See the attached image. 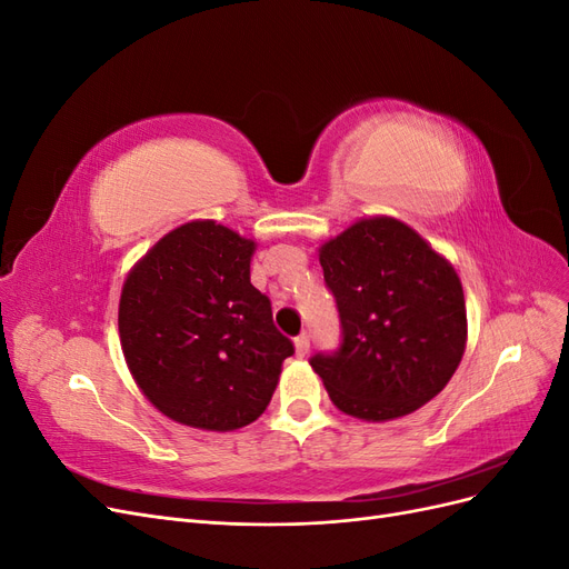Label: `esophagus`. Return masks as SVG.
Instances as JSON below:
<instances>
[{
  "mask_svg": "<svg viewBox=\"0 0 569 569\" xmlns=\"http://www.w3.org/2000/svg\"><path fill=\"white\" fill-rule=\"evenodd\" d=\"M295 349H297V356L303 358V356L308 353V349H311V337H308V335H299V337L295 339Z\"/></svg>",
  "mask_w": 569,
  "mask_h": 569,
  "instance_id": "1",
  "label": "esophagus"
}]
</instances>
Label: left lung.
<instances>
[{
  "label": "left lung",
  "instance_id": "1",
  "mask_svg": "<svg viewBox=\"0 0 569 569\" xmlns=\"http://www.w3.org/2000/svg\"><path fill=\"white\" fill-rule=\"evenodd\" d=\"M341 320V347L311 368L351 418L410 416L449 385L468 343L456 268L406 222L358 218L318 249Z\"/></svg>",
  "mask_w": 569,
  "mask_h": 569
}]
</instances>
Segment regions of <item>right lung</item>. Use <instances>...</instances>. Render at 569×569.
<instances>
[{"label":"right lung","instance_id":"add662e5","mask_svg":"<svg viewBox=\"0 0 569 569\" xmlns=\"http://www.w3.org/2000/svg\"><path fill=\"white\" fill-rule=\"evenodd\" d=\"M253 239L216 220L170 230L137 261L118 301L128 370L166 418L209 432L268 408L295 347L249 278Z\"/></svg>","mask_w":569,"mask_h":569}]
</instances>
